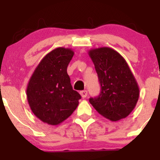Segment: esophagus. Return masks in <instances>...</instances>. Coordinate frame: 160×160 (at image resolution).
Segmentation results:
<instances>
[{"instance_id":"obj_1","label":"esophagus","mask_w":160,"mask_h":160,"mask_svg":"<svg viewBox=\"0 0 160 160\" xmlns=\"http://www.w3.org/2000/svg\"><path fill=\"white\" fill-rule=\"evenodd\" d=\"M80 94H81V96L82 98H86L87 96V94H88V92H87V90H82V91L80 92Z\"/></svg>"}]
</instances>
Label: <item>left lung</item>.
Returning <instances> with one entry per match:
<instances>
[{
    "label": "left lung",
    "mask_w": 160,
    "mask_h": 160,
    "mask_svg": "<svg viewBox=\"0 0 160 160\" xmlns=\"http://www.w3.org/2000/svg\"><path fill=\"white\" fill-rule=\"evenodd\" d=\"M92 60L101 85V93L90 98L98 113L112 122L128 117L135 109L139 87L128 62L122 55L110 47L91 49Z\"/></svg>",
    "instance_id": "left-lung-1"
}]
</instances>
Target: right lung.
<instances>
[{"label": "right lung", "instance_id": "right-lung-1", "mask_svg": "<svg viewBox=\"0 0 160 160\" xmlns=\"http://www.w3.org/2000/svg\"><path fill=\"white\" fill-rule=\"evenodd\" d=\"M74 52L58 47L41 60L26 88L29 106L35 116L49 125H59L73 114L81 96L73 90L67 66Z\"/></svg>", "mask_w": 160, "mask_h": 160}]
</instances>
